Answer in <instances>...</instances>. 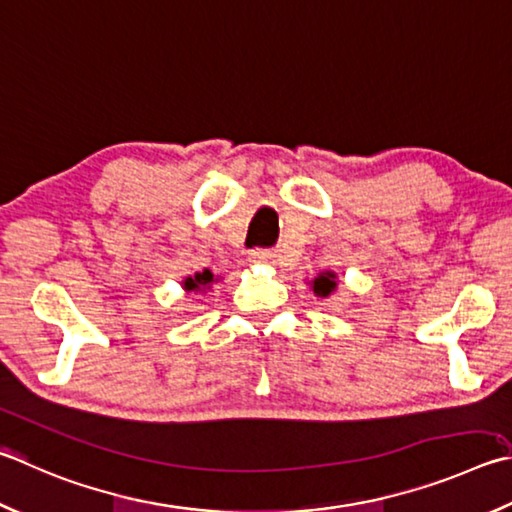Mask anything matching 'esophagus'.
Listing matches in <instances>:
<instances>
[{"label": "esophagus", "instance_id": "1", "mask_svg": "<svg viewBox=\"0 0 512 512\" xmlns=\"http://www.w3.org/2000/svg\"><path fill=\"white\" fill-rule=\"evenodd\" d=\"M273 257L275 255L266 248H255V250H250V253H248L250 262H257V264H273Z\"/></svg>", "mask_w": 512, "mask_h": 512}]
</instances>
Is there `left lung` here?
<instances>
[{
    "label": "left lung",
    "instance_id": "1",
    "mask_svg": "<svg viewBox=\"0 0 512 512\" xmlns=\"http://www.w3.org/2000/svg\"><path fill=\"white\" fill-rule=\"evenodd\" d=\"M338 273L333 271H322L313 277V280H309V286L315 297H320V300H327V297H331L333 293L338 291Z\"/></svg>",
    "mask_w": 512,
    "mask_h": 512
}]
</instances>
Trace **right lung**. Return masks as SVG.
I'll use <instances>...</instances> for the list:
<instances>
[{"label":"right lung","mask_w":512,"mask_h":512,"mask_svg":"<svg viewBox=\"0 0 512 512\" xmlns=\"http://www.w3.org/2000/svg\"><path fill=\"white\" fill-rule=\"evenodd\" d=\"M219 282V277L210 271V268H203L201 273H194V275H190V277H185V280L181 282V286H183V291L185 293H208L210 288H212V284H217Z\"/></svg>","instance_id":"1"}]
</instances>
